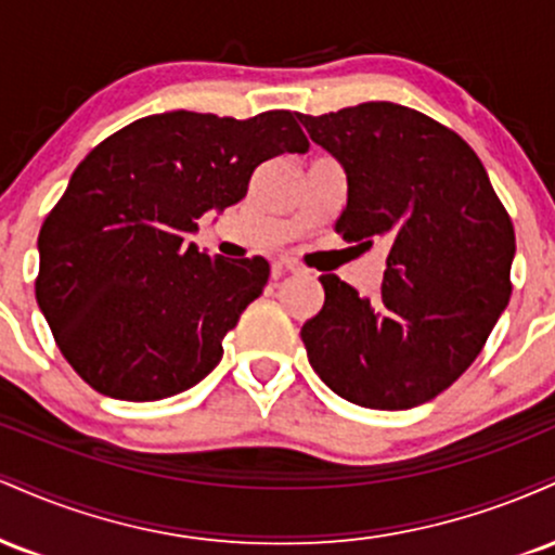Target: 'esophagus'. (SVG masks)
Returning a JSON list of instances; mask_svg holds the SVG:
<instances>
[{
  "mask_svg": "<svg viewBox=\"0 0 555 555\" xmlns=\"http://www.w3.org/2000/svg\"><path fill=\"white\" fill-rule=\"evenodd\" d=\"M276 266H279V269H282V271H289V273H299V271H302V266H299L297 260H292V258H279Z\"/></svg>",
  "mask_w": 555,
  "mask_h": 555,
  "instance_id": "obj_1",
  "label": "esophagus"
}]
</instances>
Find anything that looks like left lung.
Returning <instances> with one entry per match:
<instances>
[{
	"instance_id": "1",
	"label": "left lung",
	"mask_w": 555,
	"mask_h": 555,
	"mask_svg": "<svg viewBox=\"0 0 555 555\" xmlns=\"http://www.w3.org/2000/svg\"><path fill=\"white\" fill-rule=\"evenodd\" d=\"M297 119L347 175L336 232L388 242L378 297L321 276L326 302L299 331L310 365L367 410L425 404L473 365L506 310L512 219L475 151L425 114L367 101Z\"/></svg>"
}]
</instances>
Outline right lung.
Returning <instances> with one entry per match:
<instances>
[{"instance_id": "add662e5", "label": "right lung", "mask_w": 555, "mask_h": 555, "mask_svg": "<svg viewBox=\"0 0 555 555\" xmlns=\"http://www.w3.org/2000/svg\"><path fill=\"white\" fill-rule=\"evenodd\" d=\"M308 145L292 112H167L82 158L38 234L36 299L88 386L156 401L219 365L227 331L260 297L271 266L211 258L188 234L206 211L240 203L258 164Z\"/></svg>"}]
</instances>
